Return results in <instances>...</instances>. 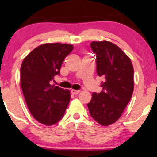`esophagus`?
<instances>
[{
	"instance_id": "esophagus-1",
	"label": "esophagus",
	"mask_w": 157,
	"mask_h": 157,
	"mask_svg": "<svg viewBox=\"0 0 157 157\" xmlns=\"http://www.w3.org/2000/svg\"><path fill=\"white\" fill-rule=\"evenodd\" d=\"M80 90H75V89H71V93L73 94H77L80 93Z\"/></svg>"
}]
</instances>
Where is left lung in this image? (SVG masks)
Here are the masks:
<instances>
[{"instance_id":"1","label":"left lung","mask_w":157,"mask_h":157,"mask_svg":"<svg viewBox=\"0 0 157 157\" xmlns=\"http://www.w3.org/2000/svg\"><path fill=\"white\" fill-rule=\"evenodd\" d=\"M97 74L103 77L100 93L93 92L87 104L90 115L100 125L114 123L121 117L134 91V68L128 57L112 43L93 41Z\"/></svg>"}]
</instances>
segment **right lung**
I'll use <instances>...</instances> for the list:
<instances>
[{"mask_svg":"<svg viewBox=\"0 0 157 157\" xmlns=\"http://www.w3.org/2000/svg\"><path fill=\"white\" fill-rule=\"evenodd\" d=\"M73 48L58 43L43 44L30 52L21 65V84L26 105L32 116L44 125L60 121L69 103V90L51 82L60 75L61 65Z\"/></svg>","mask_w":157,"mask_h":157,"instance_id":"add662e5","label":"right lung"}]
</instances>
